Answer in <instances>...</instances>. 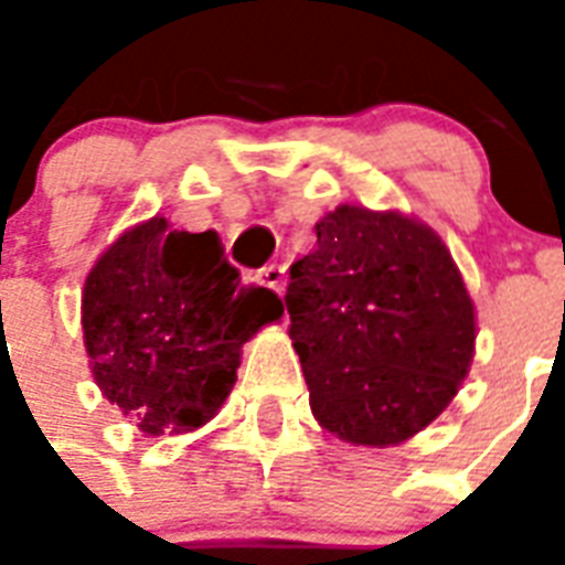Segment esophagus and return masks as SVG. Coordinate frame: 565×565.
<instances>
[{
    "label": "esophagus",
    "instance_id": "obj_1",
    "mask_svg": "<svg viewBox=\"0 0 565 565\" xmlns=\"http://www.w3.org/2000/svg\"><path fill=\"white\" fill-rule=\"evenodd\" d=\"M260 284L275 292H284V284H287V266L281 264L264 266V269H260Z\"/></svg>",
    "mask_w": 565,
    "mask_h": 565
}]
</instances>
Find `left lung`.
Here are the masks:
<instances>
[{
  "mask_svg": "<svg viewBox=\"0 0 565 565\" xmlns=\"http://www.w3.org/2000/svg\"><path fill=\"white\" fill-rule=\"evenodd\" d=\"M284 301L310 411L354 446L419 434L472 366L475 305L460 269L425 222L398 211L326 213Z\"/></svg>",
  "mask_w": 565,
  "mask_h": 565,
  "instance_id": "left-lung-1",
  "label": "left lung"
}]
</instances>
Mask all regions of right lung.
I'll list each match as a JSON object with an SVG mask.
<instances>
[{
	"instance_id": "add662e5",
	"label": "right lung",
	"mask_w": 565,
	"mask_h": 565,
	"mask_svg": "<svg viewBox=\"0 0 565 565\" xmlns=\"http://www.w3.org/2000/svg\"><path fill=\"white\" fill-rule=\"evenodd\" d=\"M281 313L273 290L239 281L216 231H175L163 216L110 243L82 292L93 381L149 437L213 419L243 343Z\"/></svg>"
}]
</instances>
